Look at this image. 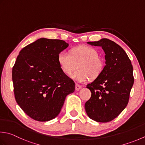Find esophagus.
<instances>
[{"mask_svg": "<svg viewBox=\"0 0 145 145\" xmlns=\"http://www.w3.org/2000/svg\"><path fill=\"white\" fill-rule=\"evenodd\" d=\"M81 88H82V86H80V85H78V84H75V90H76V91H78V90H80Z\"/></svg>", "mask_w": 145, "mask_h": 145, "instance_id": "1", "label": "esophagus"}]
</instances>
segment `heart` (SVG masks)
<instances>
[{
  "label": "heart",
  "instance_id": "obj_1",
  "mask_svg": "<svg viewBox=\"0 0 145 145\" xmlns=\"http://www.w3.org/2000/svg\"><path fill=\"white\" fill-rule=\"evenodd\" d=\"M95 48L83 45L72 48L70 53L63 51L58 54V62L65 75L70 76L78 65V70L73 77L80 82H86L90 77L95 79L103 70V62L98 57Z\"/></svg>",
  "mask_w": 145,
  "mask_h": 145
}]
</instances>
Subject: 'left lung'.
<instances>
[{"label": "left lung", "instance_id": "1", "mask_svg": "<svg viewBox=\"0 0 145 145\" xmlns=\"http://www.w3.org/2000/svg\"><path fill=\"white\" fill-rule=\"evenodd\" d=\"M88 44L102 47L106 65L101 75L87 86L92 95L85 109L92 120L107 123L117 118L128 103L134 84L133 65L125 51L110 39L103 38Z\"/></svg>", "mask_w": 145, "mask_h": 145}]
</instances>
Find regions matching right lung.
<instances>
[{"label": "right lung", "instance_id": "right-lung-1", "mask_svg": "<svg viewBox=\"0 0 145 145\" xmlns=\"http://www.w3.org/2000/svg\"><path fill=\"white\" fill-rule=\"evenodd\" d=\"M69 46L60 39L40 38L22 48L12 68L16 101L22 110L38 121L55 118L75 84L62 72L58 54Z\"/></svg>", "mask_w": 145, "mask_h": 145}]
</instances>
